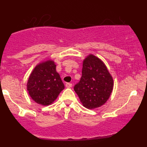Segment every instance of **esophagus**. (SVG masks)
I'll list each match as a JSON object with an SVG mask.
<instances>
[{
  "mask_svg": "<svg viewBox=\"0 0 147 147\" xmlns=\"http://www.w3.org/2000/svg\"><path fill=\"white\" fill-rule=\"evenodd\" d=\"M72 86V84L71 83H66L65 84V87L68 88H71Z\"/></svg>",
  "mask_w": 147,
  "mask_h": 147,
  "instance_id": "obj_1",
  "label": "esophagus"
}]
</instances>
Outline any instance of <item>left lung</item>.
Instances as JSON below:
<instances>
[{
	"label": "left lung",
	"mask_w": 147,
	"mask_h": 147,
	"mask_svg": "<svg viewBox=\"0 0 147 147\" xmlns=\"http://www.w3.org/2000/svg\"><path fill=\"white\" fill-rule=\"evenodd\" d=\"M113 88V79L100 59L89 55L83 61L82 76L74 90L84 107L94 109L104 105Z\"/></svg>",
	"instance_id": "obj_1"
}]
</instances>
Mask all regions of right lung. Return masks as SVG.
<instances>
[{"label":"right lung","instance_id":"right-lung-1","mask_svg":"<svg viewBox=\"0 0 147 147\" xmlns=\"http://www.w3.org/2000/svg\"><path fill=\"white\" fill-rule=\"evenodd\" d=\"M63 89L64 84L56 71V64L52 60L36 65L27 84V90L31 98L43 106L55 102Z\"/></svg>","mask_w":147,"mask_h":147}]
</instances>
